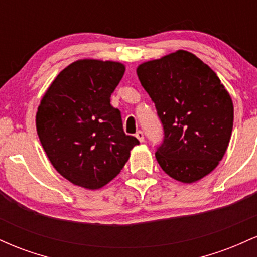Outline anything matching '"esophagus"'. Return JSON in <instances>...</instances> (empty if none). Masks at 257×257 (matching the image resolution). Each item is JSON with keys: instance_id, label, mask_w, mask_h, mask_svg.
I'll list each match as a JSON object with an SVG mask.
<instances>
[{"instance_id": "obj_1", "label": "esophagus", "mask_w": 257, "mask_h": 257, "mask_svg": "<svg viewBox=\"0 0 257 257\" xmlns=\"http://www.w3.org/2000/svg\"><path fill=\"white\" fill-rule=\"evenodd\" d=\"M135 137L139 139V141H140V143H144V141H145V138H144V132L138 131L137 134H135Z\"/></svg>"}]
</instances>
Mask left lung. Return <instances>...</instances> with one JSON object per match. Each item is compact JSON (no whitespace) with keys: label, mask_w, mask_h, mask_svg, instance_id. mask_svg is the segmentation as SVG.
Here are the masks:
<instances>
[{"label":"left lung","mask_w":257,"mask_h":257,"mask_svg":"<svg viewBox=\"0 0 257 257\" xmlns=\"http://www.w3.org/2000/svg\"><path fill=\"white\" fill-rule=\"evenodd\" d=\"M164 131L156 158L170 178L192 184L217 167L228 147L233 102L208 65L186 51L139 65Z\"/></svg>","instance_id":"1"}]
</instances>
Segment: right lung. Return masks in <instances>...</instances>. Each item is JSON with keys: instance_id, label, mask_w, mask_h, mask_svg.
<instances>
[{"instance_id": "obj_1", "label": "right lung", "mask_w": 257, "mask_h": 257, "mask_svg": "<svg viewBox=\"0 0 257 257\" xmlns=\"http://www.w3.org/2000/svg\"><path fill=\"white\" fill-rule=\"evenodd\" d=\"M124 71L116 61L77 60L59 73L41 100L38 138L53 167L73 185L98 190L108 184L139 145L110 104Z\"/></svg>"}]
</instances>
